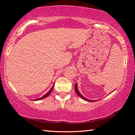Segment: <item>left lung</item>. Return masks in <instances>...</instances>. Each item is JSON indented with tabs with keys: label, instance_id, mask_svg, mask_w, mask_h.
Instances as JSON below:
<instances>
[{
	"label": "left lung",
	"instance_id": "1",
	"mask_svg": "<svg viewBox=\"0 0 135 135\" xmlns=\"http://www.w3.org/2000/svg\"><path fill=\"white\" fill-rule=\"evenodd\" d=\"M75 92H76V94H78V96H80V98H81L82 99H83L84 100H87V101H89V102H93V101H94V100H89V99H88L85 98H84V96H83V95H81V94H80V93L79 92V91H78V85H77V83L75 84Z\"/></svg>",
	"mask_w": 135,
	"mask_h": 135
}]
</instances>
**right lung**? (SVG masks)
Masks as SVG:
<instances>
[{"instance_id":"add662e5","label":"right lung","mask_w":135,"mask_h":135,"mask_svg":"<svg viewBox=\"0 0 135 135\" xmlns=\"http://www.w3.org/2000/svg\"><path fill=\"white\" fill-rule=\"evenodd\" d=\"M54 85L52 86V87L51 88V89H50L49 92L47 93L46 94L44 95V96H43L42 97H41V98H38V99H34V100H41V99H44V98H46V97H47V96H49V95L51 93L52 91V89H53V88H54Z\"/></svg>"}]
</instances>
